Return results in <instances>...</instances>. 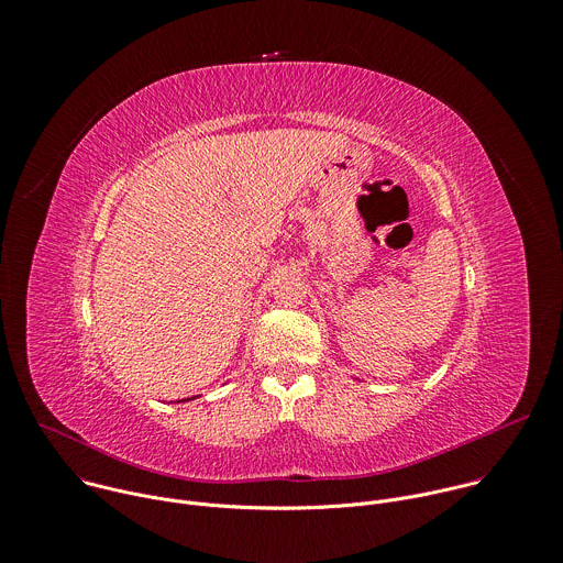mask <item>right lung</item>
I'll list each match as a JSON object with an SVG mask.
<instances>
[{"instance_id":"add662e5","label":"right lung","mask_w":563,"mask_h":563,"mask_svg":"<svg viewBox=\"0 0 563 563\" xmlns=\"http://www.w3.org/2000/svg\"><path fill=\"white\" fill-rule=\"evenodd\" d=\"M185 400H189V398H185Z\"/></svg>"}]
</instances>
